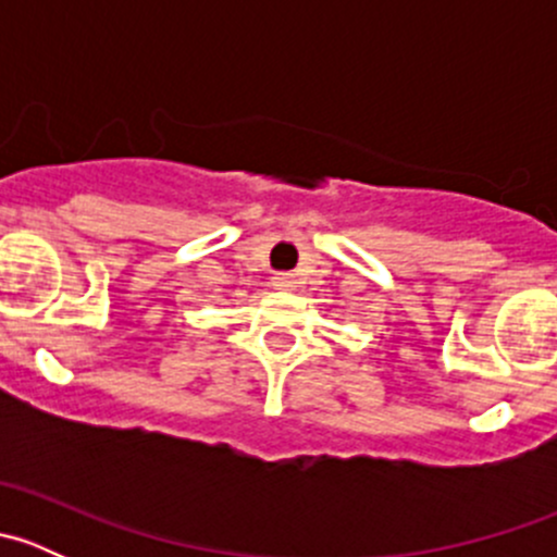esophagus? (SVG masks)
<instances>
[{
	"mask_svg": "<svg viewBox=\"0 0 557 557\" xmlns=\"http://www.w3.org/2000/svg\"><path fill=\"white\" fill-rule=\"evenodd\" d=\"M272 285L277 290H294L296 285H299V280H296V274H290V272H277L272 277Z\"/></svg>",
	"mask_w": 557,
	"mask_h": 557,
	"instance_id": "obj_1",
	"label": "esophagus"
}]
</instances>
